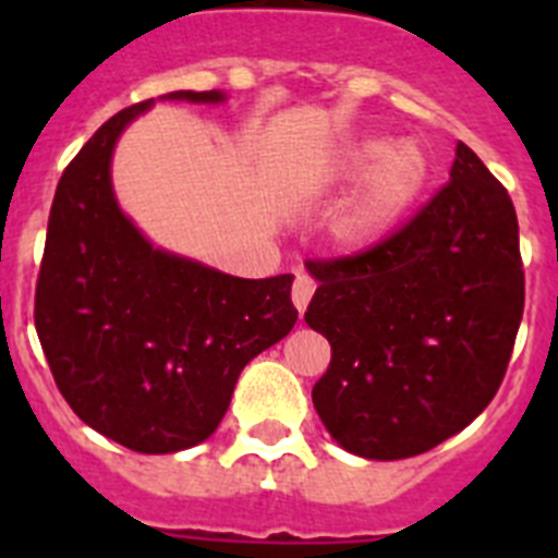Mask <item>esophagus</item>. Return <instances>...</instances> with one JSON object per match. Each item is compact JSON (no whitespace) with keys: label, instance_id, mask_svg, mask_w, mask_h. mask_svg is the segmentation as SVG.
<instances>
[{"label":"esophagus","instance_id":"esophagus-1","mask_svg":"<svg viewBox=\"0 0 558 558\" xmlns=\"http://www.w3.org/2000/svg\"><path fill=\"white\" fill-rule=\"evenodd\" d=\"M313 293H315V282H313V279H310L307 274L295 276L293 290H290V299H293V304H295V310H299V313H304V310H307V304H310V299H313Z\"/></svg>","mask_w":558,"mask_h":558}]
</instances>
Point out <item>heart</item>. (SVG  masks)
<instances>
[{
	"label": "heart",
	"instance_id": "heart-1",
	"mask_svg": "<svg viewBox=\"0 0 558 558\" xmlns=\"http://www.w3.org/2000/svg\"><path fill=\"white\" fill-rule=\"evenodd\" d=\"M338 175L347 184L360 181L340 234L363 245L391 231L416 204L427 181V159L413 142L391 145L383 136H366L343 150Z\"/></svg>",
	"mask_w": 558,
	"mask_h": 558
}]
</instances>
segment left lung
Returning <instances> with one entry per match:
<instances>
[{"mask_svg":"<svg viewBox=\"0 0 558 558\" xmlns=\"http://www.w3.org/2000/svg\"><path fill=\"white\" fill-rule=\"evenodd\" d=\"M304 322L332 347L313 405L343 450L397 461L433 450L489 405L525 307L509 192L458 142L450 181L391 236L335 259Z\"/></svg>","mask_w":558,"mask_h":558,"instance_id":"obj_1","label":"left lung"}]
</instances>
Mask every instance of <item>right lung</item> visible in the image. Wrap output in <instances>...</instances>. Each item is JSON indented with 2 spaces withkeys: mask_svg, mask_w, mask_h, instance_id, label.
I'll return each mask as SVG.
<instances>
[{
  "mask_svg": "<svg viewBox=\"0 0 558 558\" xmlns=\"http://www.w3.org/2000/svg\"><path fill=\"white\" fill-rule=\"evenodd\" d=\"M220 102V92H172ZM153 100L122 108L58 181L36 284V332L69 408L133 452L218 430L248 360L293 329V276L236 279L153 248L122 215L111 153Z\"/></svg>",
  "mask_w": 558,
  "mask_h": 558,
  "instance_id": "add662e5",
  "label": "right lung"
}]
</instances>
